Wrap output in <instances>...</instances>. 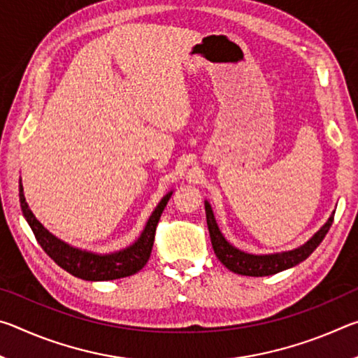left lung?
Here are the masks:
<instances>
[{"mask_svg": "<svg viewBox=\"0 0 358 358\" xmlns=\"http://www.w3.org/2000/svg\"><path fill=\"white\" fill-rule=\"evenodd\" d=\"M205 213H207V226L216 257L220 259L221 264L224 266H227L230 271L245 276H268L280 273V271L287 270L290 266L299 265L303 260L310 257L313 251L322 243L327 232H329L331 227L333 216H335V211H333L329 221H327L305 245L295 248L292 251L275 254H250L237 250V248L230 245L229 241L224 238V235L221 234V230L216 224L213 210H211L207 201H205Z\"/></svg>", "mask_w": 358, "mask_h": 358, "instance_id": "obj_1", "label": "left lung"}]
</instances>
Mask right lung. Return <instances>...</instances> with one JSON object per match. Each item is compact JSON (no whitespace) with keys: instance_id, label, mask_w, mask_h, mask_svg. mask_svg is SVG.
<instances>
[{"instance_id":"right-lung-1","label":"right lung","mask_w":358,"mask_h":358,"mask_svg":"<svg viewBox=\"0 0 358 358\" xmlns=\"http://www.w3.org/2000/svg\"><path fill=\"white\" fill-rule=\"evenodd\" d=\"M171 196L172 191L161 199V202L157 203V207L148 217L147 224H145V229L142 230L141 237H138L131 246L117 252L98 254L92 251L78 250V248L64 243L63 240L57 238L55 235L48 232V230L36 220L33 211L29 210L25 201V194H23L22 180L19 183L22 213L28 221L36 240H38V243L42 246V250L55 260L62 268L68 271V273L87 281L118 280V278L134 275L138 270L143 268L145 264L148 262L151 250H153L156 226L157 222H159V217L162 215V211H164Z\"/></svg>"}]
</instances>
